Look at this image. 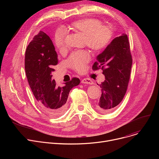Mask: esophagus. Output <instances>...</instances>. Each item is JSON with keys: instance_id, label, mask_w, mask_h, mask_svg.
<instances>
[{"instance_id": "1", "label": "esophagus", "mask_w": 159, "mask_h": 159, "mask_svg": "<svg viewBox=\"0 0 159 159\" xmlns=\"http://www.w3.org/2000/svg\"><path fill=\"white\" fill-rule=\"evenodd\" d=\"M81 82L83 83V84H93V81L91 79L89 78H84L82 79L81 80Z\"/></svg>"}]
</instances>
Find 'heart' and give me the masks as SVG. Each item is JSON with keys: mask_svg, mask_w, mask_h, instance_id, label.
Segmentation results:
<instances>
[{"mask_svg": "<svg viewBox=\"0 0 159 159\" xmlns=\"http://www.w3.org/2000/svg\"><path fill=\"white\" fill-rule=\"evenodd\" d=\"M68 30L84 35V43L93 53H101L109 46L113 38V31L111 26H104L97 19L86 18L75 20L67 26ZM65 32L62 29L56 31L54 35V44L61 51L64 48ZM89 54L86 50L72 53L67 62L72 69L78 72L84 71L89 61Z\"/></svg>", "mask_w": 159, "mask_h": 159, "instance_id": "heart-1", "label": "heart"}]
</instances>
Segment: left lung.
<instances>
[{
    "label": "left lung",
    "mask_w": 159,
    "mask_h": 159,
    "mask_svg": "<svg viewBox=\"0 0 159 159\" xmlns=\"http://www.w3.org/2000/svg\"><path fill=\"white\" fill-rule=\"evenodd\" d=\"M92 69H101L105 80L98 85L102 94L96 105L102 113L112 111L126 93L130 78L132 57L126 34L115 38L104 52L97 57Z\"/></svg>",
    "instance_id": "1"
}]
</instances>
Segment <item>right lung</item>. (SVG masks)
I'll use <instances>...</instances> for the list:
<instances>
[{"label":"right lung","instance_id":"obj_1","mask_svg":"<svg viewBox=\"0 0 159 159\" xmlns=\"http://www.w3.org/2000/svg\"><path fill=\"white\" fill-rule=\"evenodd\" d=\"M57 54L49 37L40 31L28 44L25 53V71L29 85L40 106L46 113L57 116L64 113L71 88L80 84L73 77L58 86L52 73L58 64Z\"/></svg>","mask_w":159,"mask_h":159}]
</instances>
